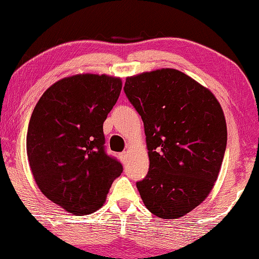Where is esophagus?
<instances>
[{
  "label": "esophagus",
  "mask_w": 259,
  "mask_h": 259,
  "mask_svg": "<svg viewBox=\"0 0 259 259\" xmlns=\"http://www.w3.org/2000/svg\"><path fill=\"white\" fill-rule=\"evenodd\" d=\"M120 159L123 163H126L127 160H128V152L123 151L122 153H120Z\"/></svg>",
  "instance_id": "1"
}]
</instances>
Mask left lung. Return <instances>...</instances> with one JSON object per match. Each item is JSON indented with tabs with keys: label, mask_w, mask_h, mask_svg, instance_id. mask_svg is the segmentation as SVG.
Here are the masks:
<instances>
[{
	"label": "left lung",
	"mask_w": 259,
	"mask_h": 259,
	"mask_svg": "<svg viewBox=\"0 0 259 259\" xmlns=\"http://www.w3.org/2000/svg\"><path fill=\"white\" fill-rule=\"evenodd\" d=\"M123 91L141 115L149 170L137 188L160 219H179L211 192L227 148V125L215 96L175 69L126 79Z\"/></svg>",
	"instance_id": "1"
}]
</instances>
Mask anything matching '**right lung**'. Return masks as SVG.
<instances>
[{"mask_svg":"<svg viewBox=\"0 0 259 259\" xmlns=\"http://www.w3.org/2000/svg\"><path fill=\"white\" fill-rule=\"evenodd\" d=\"M121 91L119 78L76 74L50 86L30 118L27 153L35 181L71 213L102 207L122 164L105 149L103 123Z\"/></svg>","mask_w":259,"mask_h":259,"instance_id":"add662e5","label":"right lung"}]
</instances>
